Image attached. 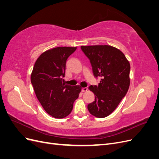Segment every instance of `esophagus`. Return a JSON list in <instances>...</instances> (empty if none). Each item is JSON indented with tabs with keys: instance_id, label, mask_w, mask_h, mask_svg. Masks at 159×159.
<instances>
[{
	"instance_id": "obj_1",
	"label": "esophagus",
	"mask_w": 159,
	"mask_h": 159,
	"mask_svg": "<svg viewBox=\"0 0 159 159\" xmlns=\"http://www.w3.org/2000/svg\"><path fill=\"white\" fill-rule=\"evenodd\" d=\"M88 90V88H83L81 89V91H82V92H85V91H87Z\"/></svg>"
}]
</instances>
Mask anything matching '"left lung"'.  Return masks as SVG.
<instances>
[{"label": "left lung", "mask_w": 159, "mask_h": 159, "mask_svg": "<svg viewBox=\"0 0 159 159\" xmlns=\"http://www.w3.org/2000/svg\"><path fill=\"white\" fill-rule=\"evenodd\" d=\"M90 60L98 86L90 85L95 101L88 105L89 113L98 118L106 117L117 108L130 85V64L123 53L109 45L81 46Z\"/></svg>", "instance_id": "left-lung-1"}]
</instances>
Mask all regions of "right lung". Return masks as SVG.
Masks as SVG:
<instances>
[{"label": "right lung", "instance_id": "1", "mask_svg": "<svg viewBox=\"0 0 159 159\" xmlns=\"http://www.w3.org/2000/svg\"><path fill=\"white\" fill-rule=\"evenodd\" d=\"M76 47H56L38 57L32 74L31 83L36 98L47 113L57 119L68 116L81 91L80 85L64 83L66 64Z\"/></svg>", "mask_w": 159, "mask_h": 159}]
</instances>
